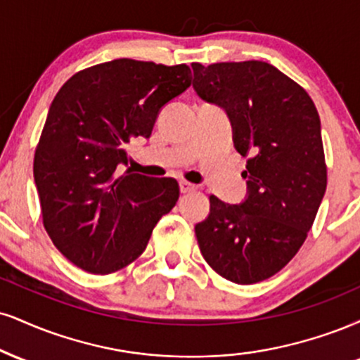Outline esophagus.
Returning <instances> with one entry per match:
<instances>
[{
	"label": "esophagus",
	"mask_w": 360,
	"mask_h": 360,
	"mask_svg": "<svg viewBox=\"0 0 360 360\" xmlns=\"http://www.w3.org/2000/svg\"><path fill=\"white\" fill-rule=\"evenodd\" d=\"M179 189H181V193H191V191H194V189H196V186L188 183V181H181Z\"/></svg>",
	"instance_id": "1"
}]
</instances>
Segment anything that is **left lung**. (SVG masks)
<instances>
[{
    "label": "left lung",
    "instance_id": "8db88e82",
    "mask_svg": "<svg viewBox=\"0 0 360 360\" xmlns=\"http://www.w3.org/2000/svg\"><path fill=\"white\" fill-rule=\"evenodd\" d=\"M193 72L196 94L226 110L236 150L250 155L248 196L240 205L210 196V214L194 228L199 250L223 278L258 283L295 257L326 194L319 112L266 62L193 63Z\"/></svg>",
    "mask_w": 360,
    "mask_h": 360
}]
</instances>
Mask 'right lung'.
<instances>
[{"mask_svg":"<svg viewBox=\"0 0 360 360\" xmlns=\"http://www.w3.org/2000/svg\"><path fill=\"white\" fill-rule=\"evenodd\" d=\"M188 65L119 58L85 68L51 102L34 150L43 226L65 258L95 275L131 265L174 207L172 177L136 174L125 144L150 137L159 110L191 85Z\"/></svg>","mask_w":360,"mask_h":360,"instance_id":"right-lung-1","label":"right lung"}]
</instances>
